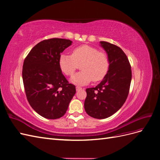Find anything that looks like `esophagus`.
Wrapping results in <instances>:
<instances>
[{
  "instance_id": "esophagus-1",
  "label": "esophagus",
  "mask_w": 160,
  "mask_h": 160,
  "mask_svg": "<svg viewBox=\"0 0 160 160\" xmlns=\"http://www.w3.org/2000/svg\"><path fill=\"white\" fill-rule=\"evenodd\" d=\"M81 89H82V88H80V87H78V86L76 87V90L77 91H79V90H81Z\"/></svg>"
}]
</instances>
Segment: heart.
<instances>
[{
    "label": "heart",
    "mask_w": 160,
    "mask_h": 160,
    "mask_svg": "<svg viewBox=\"0 0 160 160\" xmlns=\"http://www.w3.org/2000/svg\"><path fill=\"white\" fill-rule=\"evenodd\" d=\"M79 64L81 71L72 77L71 82L83 85L92 80L96 82L102 79L108 71L109 61L105 52L88 45L74 48L71 55L61 54L59 59L60 68L67 76L73 75Z\"/></svg>",
    "instance_id": "1"
}]
</instances>
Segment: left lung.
I'll use <instances>...</instances> for the list:
<instances>
[{
	"label": "left lung",
	"mask_w": 160,
	"mask_h": 160,
	"mask_svg": "<svg viewBox=\"0 0 160 160\" xmlns=\"http://www.w3.org/2000/svg\"><path fill=\"white\" fill-rule=\"evenodd\" d=\"M100 43L108 53L109 70L99 85L86 89L84 108L91 117L105 119L117 112L126 101L132 69L126 55L120 47L106 41Z\"/></svg>",
	"instance_id": "obj_1"
}]
</instances>
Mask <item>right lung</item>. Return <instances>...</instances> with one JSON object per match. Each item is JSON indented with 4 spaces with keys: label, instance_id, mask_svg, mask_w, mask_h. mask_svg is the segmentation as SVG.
<instances>
[{
    "label": "right lung",
    "instance_id": "1",
    "mask_svg": "<svg viewBox=\"0 0 160 160\" xmlns=\"http://www.w3.org/2000/svg\"><path fill=\"white\" fill-rule=\"evenodd\" d=\"M72 41L52 38L38 42L23 62L22 81L27 99L42 117L55 119L63 116L76 92L62 73L59 65L61 53Z\"/></svg>",
    "mask_w": 160,
    "mask_h": 160
}]
</instances>
